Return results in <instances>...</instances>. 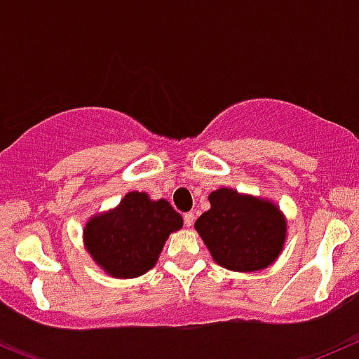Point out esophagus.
<instances>
[{
	"label": "esophagus",
	"mask_w": 359,
	"mask_h": 359,
	"mask_svg": "<svg viewBox=\"0 0 359 359\" xmlns=\"http://www.w3.org/2000/svg\"><path fill=\"white\" fill-rule=\"evenodd\" d=\"M194 219H196L194 212H187V214L183 215V223H185L187 228H192V224H194Z\"/></svg>",
	"instance_id": "obj_1"
}]
</instances>
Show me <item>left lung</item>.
<instances>
[{
	"instance_id": "1",
	"label": "left lung",
	"mask_w": 359,
	"mask_h": 359,
	"mask_svg": "<svg viewBox=\"0 0 359 359\" xmlns=\"http://www.w3.org/2000/svg\"><path fill=\"white\" fill-rule=\"evenodd\" d=\"M210 210L199 215L196 230L217 264L231 271L268 268L286 239V223L275 205L231 189L208 196Z\"/></svg>"
}]
</instances>
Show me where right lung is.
Listing matches in <instances>:
<instances>
[{
  "mask_svg": "<svg viewBox=\"0 0 359 359\" xmlns=\"http://www.w3.org/2000/svg\"><path fill=\"white\" fill-rule=\"evenodd\" d=\"M182 226V215L169 201H151L144 192H129L115 210L95 215L86 224V246L107 273L133 278L156 264L169 233Z\"/></svg>",
  "mask_w": 359,
  "mask_h": 359,
  "instance_id": "add662e5",
  "label": "right lung"
}]
</instances>
